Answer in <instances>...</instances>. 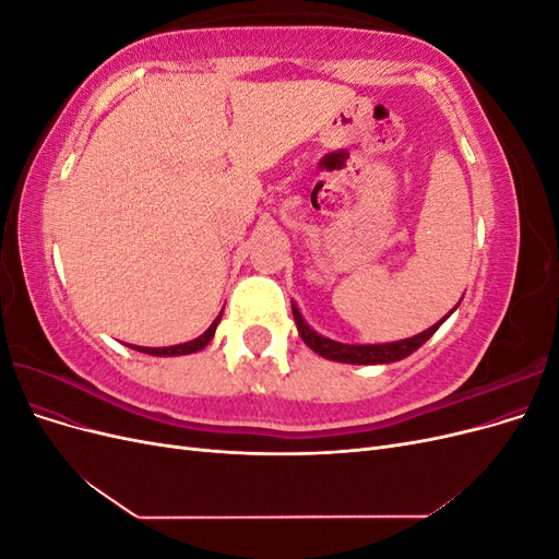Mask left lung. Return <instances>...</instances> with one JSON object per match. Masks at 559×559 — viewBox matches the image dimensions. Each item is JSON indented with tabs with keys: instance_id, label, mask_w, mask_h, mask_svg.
Here are the masks:
<instances>
[{
	"instance_id": "left-lung-1",
	"label": "left lung",
	"mask_w": 559,
	"mask_h": 559,
	"mask_svg": "<svg viewBox=\"0 0 559 559\" xmlns=\"http://www.w3.org/2000/svg\"><path fill=\"white\" fill-rule=\"evenodd\" d=\"M292 310H294V319H296V326H298L302 343H306L312 352H317L319 357L331 359V361H341V364H392V361H401L405 357H411L415 349L425 345L429 337L438 331V326H441L443 321L448 319V314H445L441 321H436L431 329L421 331L413 337H405V341L384 343V345H345V343H335V341H331V337L314 333L306 324V319H302L298 308L292 306Z\"/></svg>"
}]
</instances>
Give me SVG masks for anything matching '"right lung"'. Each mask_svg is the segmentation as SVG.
<instances>
[{
    "instance_id": "1",
    "label": "right lung",
    "mask_w": 559,
    "mask_h": 559,
    "mask_svg": "<svg viewBox=\"0 0 559 559\" xmlns=\"http://www.w3.org/2000/svg\"><path fill=\"white\" fill-rule=\"evenodd\" d=\"M218 321H222V314H218L212 321V326L205 333H202L200 337H195V341H189V343L173 345V347H138V345H128V347L138 349V352H144V354H154V357H179V354H193V352H198L202 347H207V343L214 337V331L218 326Z\"/></svg>"
}]
</instances>
